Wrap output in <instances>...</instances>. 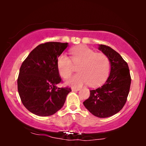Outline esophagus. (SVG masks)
I'll use <instances>...</instances> for the list:
<instances>
[{"instance_id":"1","label":"esophagus","mask_w":146,"mask_h":146,"mask_svg":"<svg viewBox=\"0 0 146 146\" xmlns=\"http://www.w3.org/2000/svg\"><path fill=\"white\" fill-rule=\"evenodd\" d=\"M71 89L72 91H78L80 90L79 88H74V87H72Z\"/></svg>"}]
</instances>
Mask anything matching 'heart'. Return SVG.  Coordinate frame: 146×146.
I'll list each match as a JSON object with an SVG mask.
<instances>
[{"instance_id":"obj_1","label":"heart","mask_w":146,"mask_h":146,"mask_svg":"<svg viewBox=\"0 0 146 146\" xmlns=\"http://www.w3.org/2000/svg\"><path fill=\"white\" fill-rule=\"evenodd\" d=\"M71 56L62 54L57 60V67L60 74L67 78L78 66V73L68 80L66 84L72 86H81L88 84L90 86L101 85L108 76L110 61L104 54L96 53L86 46L74 48L70 50Z\"/></svg>"}]
</instances>
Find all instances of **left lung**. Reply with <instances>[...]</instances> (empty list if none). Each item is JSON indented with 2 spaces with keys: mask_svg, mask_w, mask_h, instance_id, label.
<instances>
[{
  "mask_svg": "<svg viewBox=\"0 0 146 146\" xmlns=\"http://www.w3.org/2000/svg\"><path fill=\"white\" fill-rule=\"evenodd\" d=\"M99 49L109 58L110 74L104 84L90 91V97L83 104L95 116L108 117L124 106L130 88L131 76L127 63L119 53L104 44L100 45Z\"/></svg>",
  "mask_w": 146,
  "mask_h": 146,
  "instance_id": "1",
  "label": "left lung"
}]
</instances>
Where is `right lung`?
Listing matches in <instances>:
<instances>
[{
  "label": "right lung",
  "mask_w": 146,
  "mask_h": 146,
  "mask_svg": "<svg viewBox=\"0 0 146 146\" xmlns=\"http://www.w3.org/2000/svg\"><path fill=\"white\" fill-rule=\"evenodd\" d=\"M68 43L48 42L31 51L22 64L17 80L22 103L28 110L39 116H49L62 108L69 87L58 88L62 78L57 67L59 56Z\"/></svg>",
  "instance_id": "add662e5"
}]
</instances>
